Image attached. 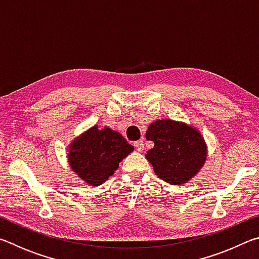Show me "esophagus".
<instances>
[{
	"instance_id": "1",
	"label": "esophagus",
	"mask_w": 259,
	"mask_h": 259,
	"mask_svg": "<svg viewBox=\"0 0 259 259\" xmlns=\"http://www.w3.org/2000/svg\"><path fill=\"white\" fill-rule=\"evenodd\" d=\"M134 146L136 148V151H138V152H143V150H144V143L142 142V140H139V142H136L134 144Z\"/></svg>"
}]
</instances>
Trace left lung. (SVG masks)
<instances>
[{"label":"left lung","instance_id":"8db88e82","mask_svg":"<svg viewBox=\"0 0 259 259\" xmlns=\"http://www.w3.org/2000/svg\"><path fill=\"white\" fill-rule=\"evenodd\" d=\"M146 139L154 143L146 159L155 175L170 185H183L199 174L207 160V144L200 131L184 122L156 120L148 125Z\"/></svg>","mask_w":259,"mask_h":259}]
</instances>
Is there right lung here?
Wrapping results in <instances>:
<instances>
[{"instance_id": "right-lung-1", "label": "right lung", "mask_w": 259, "mask_h": 259, "mask_svg": "<svg viewBox=\"0 0 259 259\" xmlns=\"http://www.w3.org/2000/svg\"><path fill=\"white\" fill-rule=\"evenodd\" d=\"M134 151L120 133L97 125L82 133L68 148V164L81 181L90 186H99L119 166L120 162Z\"/></svg>"}]
</instances>
